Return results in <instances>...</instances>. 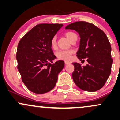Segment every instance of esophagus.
Listing matches in <instances>:
<instances>
[{
    "instance_id": "34e87169",
    "label": "esophagus",
    "mask_w": 120,
    "mask_h": 120,
    "mask_svg": "<svg viewBox=\"0 0 120 120\" xmlns=\"http://www.w3.org/2000/svg\"><path fill=\"white\" fill-rule=\"evenodd\" d=\"M71 64V63L69 62L65 61V65H68V64Z\"/></svg>"
}]
</instances>
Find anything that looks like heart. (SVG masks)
<instances>
[{
  "mask_svg": "<svg viewBox=\"0 0 120 120\" xmlns=\"http://www.w3.org/2000/svg\"><path fill=\"white\" fill-rule=\"evenodd\" d=\"M75 33L73 32H67L65 33V35L69 40H71L72 37L75 35ZM56 41L55 37H54L51 40V46L52 48L56 46ZM73 52L72 50H61L58 52L56 54V56L59 60H69L71 58V55Z\"/></svg>",
  "mask_w": 120,
  "mask_h": 120,
  "instance_id": "1",
  "label": "heart"
}]
</instances>
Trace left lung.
I'll return each instance as SVG.
<instances>
[{"label": "left lung", "instance_id": "obj_1", "mask_svg": "<svg viewBox=\"0 0 120 120\" xmlns=\"http://www.w3.org/2000/svg\"><path fill=\"white\" fill-rule=\"evenodd\" d=\"M65 29L78 32L80 40L76 56L80 60L84 61L83 59L86 58L88 62L83 66L73 63V82L83 90L96 92L100 89L111 73L112 64L111 47L107 37L98 27L85 21H76Z\"/></svg>", "mask_w": 120, "mask_h": 120}]
</instances>
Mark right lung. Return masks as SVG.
Here are the masks:
<instances>
[{"label": "right lung", "instance_id": "right-lung-1", "mask_svg": "<svg viewBox=\"0 0 120 120\" xmlns=\"http://www.w3.org/2000/svg\"><path fill=\"white\" fill-rule=\"evenodd\" d=\"M62 26V24H38L19 42L17 69L22 82L33 93L43 94L53 89L64 68L63 60L50 63L56 58L51 48V40Z\"/></svg>", "mask_w": 120, "mask_h": 120}]
</instances>
